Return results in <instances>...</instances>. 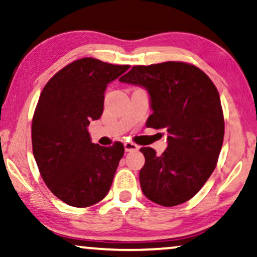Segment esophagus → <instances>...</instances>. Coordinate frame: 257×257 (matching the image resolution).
Wrapping results in <instances>:
<instances>
[{"instance_id": "1", "label": "esophagus", "mask_w": 257, "mask_h": 257, "mask_svg": "<svg viewBox=\"0 0 257 257\" xmlns=\"http://www.w3.org/2000/svg\"><path fill=\"white\" fill-rule=\"evenodd\" d=\"M140 147L133 142H125L124 143V149L125 152H135V150H139Z\"/></svg>"}]
</instances>
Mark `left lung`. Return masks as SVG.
Listing matches in <instances>:
<instances>
[{"label":"left lung","mask_w":257,"mask_h":257,"mask_svg":"<svg viewBox=\"0 0 257 257\" xmlns=\"http://www.w3.org/2000/svg\"><path fill=\"white\" fill-rule=\"evenodd\" d=\"M119 81L148 90L153 114L147 126L169 134L162 155L150 147L140 149L146 159L140 170L143 194L163 207L184 203L209 179L223 143L216 87L197 67L174 61L135 66Z\"/></svg>","instance_id":"8db88e82"}]
</instances>
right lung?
Listing matches in <instances>:
<instances>
[{
  "mask_svg": "<svg viewBox=\"0 0 257 257\" xmlns=\"http://www.w3.org/2000/svg\"><path fill=\"white\" fill-rule=\"evenodd\" d=\"M129 67L76 60L57 71L40 95L32 124L34 157L47 187L69 206H93L110 189L124 147L95 145L88 125L103 112L108 83Z\"/></svg>",
  "mask_w": 257,
  "mask_h": 257,
  "instance_id": "obj_1",
  "label": "right lung"
}]
</instances>
